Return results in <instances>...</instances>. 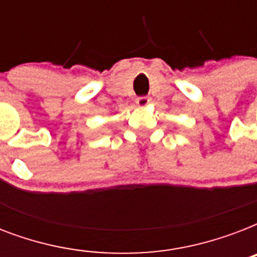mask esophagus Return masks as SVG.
Instances as JSON below:
<instances>
[{"mask_svg": "<svg viewBox=\"0 0 257 257\" xmlns=\"http://www.w3.org/2000/svg\"><path fill=\"white\" fill-rule=\"evenodd\" d=\"M149 102H151V98H149V97H145V96L139 97V98L136 100L137 106H140V108H145V106H148Z\"/></svg>", "mask_w": 257, "mask_h": 257, "instance_id": "34e87169", "label": "esophagus"}]
</instances>
